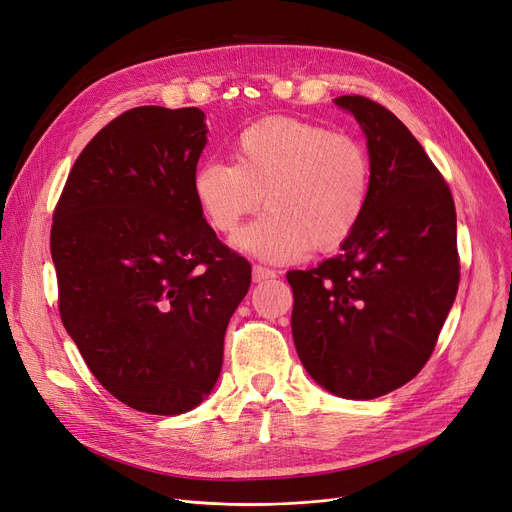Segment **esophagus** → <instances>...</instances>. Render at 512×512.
Here are the masks:
<instances>
[{"label":"esophagus","instance_id":"34e87169","mask_svg":"<svg viewBox=\"0 0 512 512\" xmlns=\"http://www.w3.org/2000/svg\"><path fill=\"white\" fill-rule=\"evenodd\" d=\"M270 278H276V272L274 270H267V267L263 265H253V282L259 284V282H265Z\"/></svg>","mask_w":512,"mask_h":512}]
</instances>
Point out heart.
Wrapping results in <instances>:
<instances>
[{
	"label": "heart",
	"instance_id": "heart-1",
	"mask_svg": "<svg viewBox=\"0 0 512 512\" xmlns=\"http://www.w3.org/2000/svg\"><path fill=\"white\" fill-rule=\"evenodd\" d=\"M195 197L215 232L267 211L234 236V247L265 261L303 259L311 247L338 249L367 209L371 166L353 137L290 118H267L238 134L234 164L209 161L195 174Z\"/></svg>",
	"mask_w": 512,
	"mask_h": 512
}]
</instances>
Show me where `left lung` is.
<instances>
[{"instance_id": "1", "label": "left lung", "mask_w": 512, "mask_h": 512, "mask_svg": "<svg viewBox=\"0 0 512 512\" xmlns=\"http://www.w3.org/2000/svg\"><path fill=\"white\" fill-rule=\"evenodd\" d=\"M334 103L367 137L371 188L340 253L286 274L292 338L328 392L371 400L411 382L432 357L459 290L450 188L411 130L361 95Z\"/></svg>"}]
</instances>
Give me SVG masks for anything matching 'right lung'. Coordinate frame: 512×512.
Returning a JSON list of instances; mask_svg holds the SVG:
<instances>
[{"label":"right lung","instance_id":"obj_1","mask_svg":"<svg viewBox=\"0 0 512 512\" xmlns=\"http://www.w3.org/2000/svg\"><path fill=\"white\" fill-rule=\"evenodd\" d=\"M199 107L143 105L101 128L53 211L60 317L97 382L130 409L180 415L220 378L251 263L195 197Z\"/></svg>","mask_w":512,"mask_h":512}]
</instances>
